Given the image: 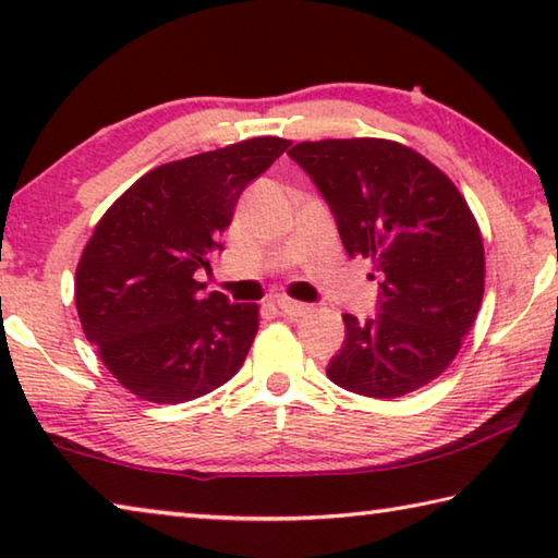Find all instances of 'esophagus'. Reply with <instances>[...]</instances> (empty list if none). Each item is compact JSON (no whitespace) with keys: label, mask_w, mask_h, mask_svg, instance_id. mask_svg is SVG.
Wrapping results in <instances>:
<instances>
[{"label":"esophagus","mask_w":558,"mask_h":558,"mask_svg":"<svg viewBox=\"0 0 558 558\" xmlns=\"http://www.w3.org/2000/svg\"><path fill=\"white\" fill-rule=\"evenodd\" d=\"M276 305L280 313L288 317H302L310 313V305H305V302H298V300H290V298H278Z\"/></svg>","instance_id":"esophagus-1"}]
</instances>
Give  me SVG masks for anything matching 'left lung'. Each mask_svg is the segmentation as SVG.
I'll return each mask as SVG.
<instances>
[{
	"mask_svg": "<svg viewBox=\"0 0 558 558\" xmlns=\"http://www.w3.org/2000/svg\"><path fill=\"white\" fill-rule=\"evenodd\" d=\"M323 194L349 256L374 260L376 315H344L327 376L342 389L399 399L448 369L477 317L485 248L458 186L391 140L300 143L288 153ZM374 278V276H372Z\"/></svg>",
	"mask_w": 558,
	"mask_h": 558,
	"instance_id": "1",
	"label": "left lung"
}]
</instances>
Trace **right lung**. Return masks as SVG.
<instances>
[{"label": "right lung", "mask_w": 558, "mask_h": 558, "mask_svg": "<svg viewBox=\"0 0 558 558\" xmlns=\"http://www.w3.org/2000/svg\"><path fill=\"white\" fill-rule=\"evenodd\" d=\"M290 147L253 137L140 177L102 214L75 270V307L108 372L140 399L184 403L241 369L258 332L256 302L204 295L243 189Z\"/></svg>", "instance_id": "obj_1"}]
</instances>
